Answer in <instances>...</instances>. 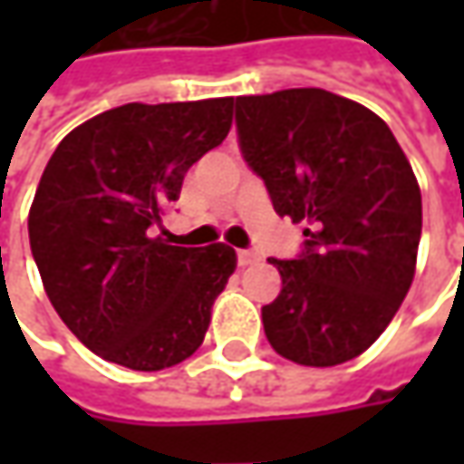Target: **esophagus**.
I'll return each instance as SVG.
<instances>
[{
    "label": "esophagus",
    "mask_w": 464,
    "mask_h": 464,
    "mask_svg": "<svg viewBox=\"0 0 464 464\" xmlns=\"http://www.w3.org/2000/svg\"><path fill=\"white\" fill-rule=\"evenodd\" d=\"M258 260L260 256L256 250H245V247L237 250V266H242V268H245V266H253V263H258Z\"/></svg>",
    "instance_id": "1"
}]
</instances>
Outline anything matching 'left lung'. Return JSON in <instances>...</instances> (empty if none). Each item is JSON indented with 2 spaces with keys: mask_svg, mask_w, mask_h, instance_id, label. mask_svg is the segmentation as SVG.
Wrapping results in <instances>:
<instances>
[{
  "mask_svg": "<svg viewBox=\"0 0 464 464\" xmlns=\"http://www.w3.org/2000/svg\"><path fill=\"white\" fill-rule=\"evenodd\" d=\"M242 160L304 245L271 263L281 292L263 307L268 343L304 366L356 359L411 289L420 190L382 118L320 87L235 100Z\"/></svg>",
  "mask_w": 464,
  "mask_h": 464,
  "instance_id": "left-lung-1",
  "label": "left lung"
}]
</instances>
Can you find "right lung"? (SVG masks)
<instances>
[{
  "label": "right lung",
  "mask_w": 464,
  "mask_h": 464,
  "mask_svg": "<svg viewBox=\"0 0 464 464\" xmlns=\"http://www.w3.org/2000/svg\"><path fill=\"white\" fill-rule=\"evenodd\" d=\"M232 102L111 108L45 165L27 219L33 258L66 328L113 364L160 372L204 343L235 250L169 245L154 227L188 168L227 139Z\"/></svg>",
  "instance_id": "1"
}]
</instances>
